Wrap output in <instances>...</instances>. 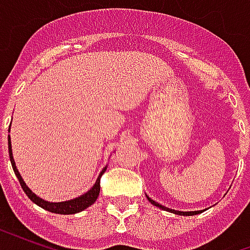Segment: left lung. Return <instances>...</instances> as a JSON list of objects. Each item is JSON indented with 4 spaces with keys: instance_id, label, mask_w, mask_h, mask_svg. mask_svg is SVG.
Returning a JSON list of instances; mask_svg holds the SVG:
<instances>
[{
    "instance_id": "8db88e82",
    "label": "left lung",
    "mask_w": 250,
    "mask_h": 250,
    "mask_svg": "<svg viewBox=\"0 0 250 250\" xmlns=\"http://www.w3.org/2000/svg\"><path fill=\"white\" fill-rule=\"evenodd\" d=\"M147 199L151 202L154 206H158V208H161V209L163 210H167V211H171V213H174V214H179V215H194V214H199V213H202V210H197V211H179V210H174V209H168V208H166V206H162V205H159L158 202H155V201H152L150 197H147Z\"/></svg>"
}]
</instances>
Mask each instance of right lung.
Instances as JSON below:
<instances>
[{
  "instance_id": "add662e5",
  "label": "right lung",
  "mask_w": 250,
  "mask_h": 250,
  "mask_svg": "<svg viewBox=\"0 0 250 250\" xmlns=\"http://www.w3.org/2000/svg\"><path fill=\"white\" fill-rule=\"evenodd\" d=\"M8 146H9V157H10L12 167H13L16 177L19 178L21 188H22V190L25 191V194L29 197L30 201H32V202H35L36 205H39V206L42 208V209L48 210V211H51V213H56V214H75V213H79V211H83L84 209L89 208V206H91L92 204H95V201L98 199L99 193H100V177L104 174L107 166L102 170V173L99 174V177L98 179H96L95 185L88 190L87 193H84L83 195H80V197H77V198L69 199V201H64V202H48V201H45V199L37 197L35 193H32V190L26 186V184L24 182V179L21 178L19 170H17V167H16V162H14L13 152H12V143H10V135H8Z\"/></svg>"
}]
</instances>
